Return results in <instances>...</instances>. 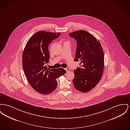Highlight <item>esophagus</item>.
Instances as JSON below:
<instances>
[{
	"label": "esophagus",
	"instance_id": "1",
	"mask_svg": "<svg viewBox=\"0 0 130 130\" xmlns=\"http://www.w3.org/2000/svg\"><path fill=\"white\" fill-rule=\"evenodd\" d=\"M65 70H66V71L67 72H69V71H70V68H68V67H67V68H65Z\"/></svg>",
	"mask_w": 130,
	"mask_h": 130
}]
</instances>
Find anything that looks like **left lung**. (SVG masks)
I'll return each mask as SVG.
<instances>
[{"label": "left lung", "mask_w": 130, "mask_h": 130, "mask_svg": "<svg viewBox=\"0 0 130 130\" xmlns=\"http://www.w3.org/2000/svg\"><path fill=\"white\" fill-rule=\"evenodd\" d=\"M69 36L76 41L74 61H80V67L74 70V86L79 91H89L99 83L103 75V48L99 41L86 31H76L70 33Z\"/></svg>", "instance_id": "8db88e82"}]
</instances>
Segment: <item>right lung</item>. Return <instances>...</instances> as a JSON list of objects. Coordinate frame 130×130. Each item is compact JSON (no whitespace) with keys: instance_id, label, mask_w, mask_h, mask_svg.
<instances>
[{"instance_id":"right-lung-1","label":"right lung","mask_w":130,"mask_h":130,"mask_svg":"<svg viewBox=\"0 0 130 130\" xmlns=\"http://www.w3.org/2000/svg\"><path fill=\"white\" fill-rule=\"evenodd\" d=\"M60 33L40 31L35 33L27 42L23 54V68L31 87L42 94H48L57 87L56 79L66 71L63 68L49 69V44L58 38Z\"/></svg>"}]
</instances>
